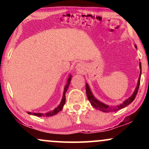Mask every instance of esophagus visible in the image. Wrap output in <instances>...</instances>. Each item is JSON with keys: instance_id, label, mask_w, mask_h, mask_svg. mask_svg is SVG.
<instances>
[{"instance_id": "34e87169", "label": "esophagus", "mask_w": 149, "mask_h": 149, "mask_svg": "<svg viewBox=\"0 0 149 149\" xmlns=\"http://www.w3.org/2000/svg\"><path fill=\"white\" fill-rule=\"evenodd\" d=\"M76 69L78 70V71H83V64H78L76 65Z\"/></svg>"}]
</instances>
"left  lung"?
Returning a JSON list of instances; mask_svg holds the SVG:
<instances>
[{
	"instance_id": "obj_1",
	"label": "left lung",
	"mask_w": 149,
	"mask_h": 149,
	"mask_svg": "<svg viewBox=\"0 0 149 149\" xmlns=\"http://www.w3.org/2000/svg\"><path fill=\"white\" fill-rule=\"evenodd\" d=\"M135 47L136 48V45H135ZM139 67H140V74H139V80H138V83L137 85H136V88L135 89L134 93L132 94V95L128 98L127 100H126L125 102H123L122 104H120V105L116 106V107H109V106L106 105L102 102H100V101H98L95 98V97L92 95L91 91H90V89L89 88L88 85L86 83V93H87V97H88V100L90 101V104H92V106L94 108L97 109V110H100L101 111L103 112H111V111H118L120 109H122L125 108V107H127V105H129L130 104H131L132 102L134 101L135 99V97H136V94H137L138 90H139V84H140V78H141V62L139 63Z\"/></svg>"
}]
</instances>
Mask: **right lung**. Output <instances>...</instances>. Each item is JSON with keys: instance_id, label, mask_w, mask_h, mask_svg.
<instances>
[{"instance_id": "1", "label": "right lung", "mask_w": 149, "mask_h": 149, "mask_svg": "<svg viewBox=\"0 0 149 149\" xmlns=\"http://www.w3.org/2000/svg\"><path fill=\"white\" fill-rule=\"evenodd\" d=\"M71 76H70L69 79H68V81H67V83H66V85H65L64 87V94H63V97H62V100H61V103L59 104V105L58 106L57 108H55V109H54L53 111H51L49 112H47L46 113L43 114V113H33V115L34 116H39V117H40V116H43V117H49V116H52L54 115H55V114H57V113H59L60 111L62 110L63 109V107H64V104H65V102H66V96H65V94H66V91H67L68 90V88H69V84H70V82H71ZM29 114H31L30 112H29Z\"/></svg>"}]
</instances>
